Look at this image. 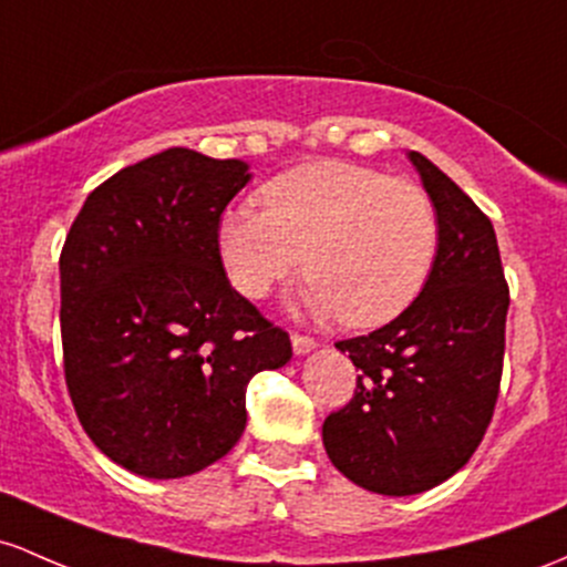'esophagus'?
Wrapping results in <instances>:
<instances>
[{"label": "esophagus", "instance_id": "esophagus-1", "mask_svg": "<svg viewBox=\"0 0 567 567\" xmlns=\"http://www.w3.org/2000/svg\"><path fill=\"white\" fill-rule=\"evenodd\" d=\"M293 352L296 354H307V352H312L315 347H317V341L312 339V336H301V333H293Z\"/></svg>", "mask_w": 567, "mask_h": 567}]
</instances>
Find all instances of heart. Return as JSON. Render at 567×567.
<instances>
[{
	"label": "heart",
	"mask_w": 567,
	"mask_h": 567,
	"mask_svg": "<svg viewBox=\"0 0 567 567\" xmlns=\"http://www.w3.org/2000/svg\"><path fill=\"white\" fill-rule=\"evenodd\" d=\"M260 202L228 207L217 223V252L241 296H269L303 264L315 315L374 328L406 312L431 277L441 228L416 183L312 161L269 179Z\"/></svg>",
	"instance_id": "b5f03b06"
}]
</instances>
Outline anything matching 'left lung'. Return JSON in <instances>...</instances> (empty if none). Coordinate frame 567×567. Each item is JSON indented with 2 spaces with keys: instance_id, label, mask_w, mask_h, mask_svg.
Returning <instances> with one entry per match:
<instances>
[{
  "instance_id": "left-lung-1",
  "label": "left lung",
  "mask_w": 567,
  "mask_h": 567,
  "mask_svg": "<svg viewBox=\"0 0 567 567\" xmlns=\"http://www.w3.org/2000/svg\"><path fill=\"white\" fill-rule=\"evenodd\" d=\"M439 215V255L412 307L369 336L336 341L360 369L352 401L322 422L336 468L379 495L455 476L493 420L506 350L508 285L489 217L409 151Z\"/></svg>"
}]
</instances>
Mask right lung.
Returning a JSON list of instances; mask_svg holds the SVG:
<instances>
[{"label":"right lung","mask_w":567,"mask_h":567,"mask_svg":"<svg viewBox=\"0 0 567 567\" xmlns=\"http://www.w3.org/2000/svg\"><path fill=\"white\" fill-rule=\"evenodd\" d=\"M250 177L245 161L169 147L99 185L66 234V388L93 444L132 474L179 478L228 455L250 379L293 358L217 252L223 209Z\"/></svg>","instance_id":"obj_1"}]
</instances>
